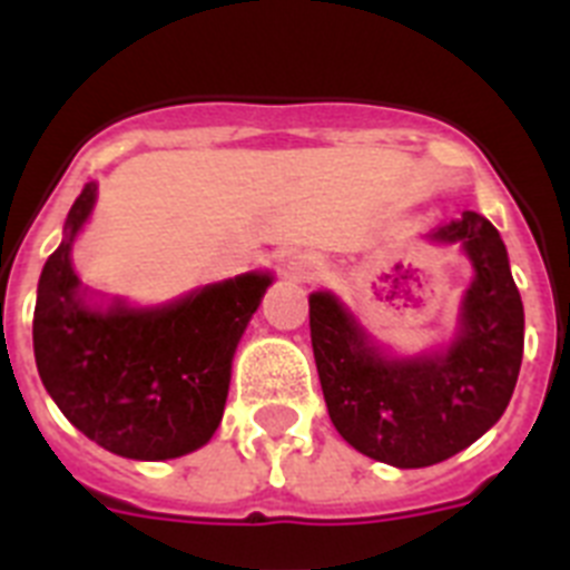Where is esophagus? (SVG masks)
I'll list each match as a JSON object with an SVG mask.
<instances>
[{"label":"esophagus","mask_w":570,"mask_h":570,"mask_svg":"<svg viewBox=\"0 0 570 570\" xmlns=\"http://www.w3.org/2000/svg\"><path fill=\"white\" fill-rule=\"evenodd\" d=\"M291 265H294V274H299L302 279H311V276L320 271V265H316V262H311V259H296V262H291Z\"/></svg>","instance_id":"obj_1"}]
</instances>
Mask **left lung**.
I'll list each match as a JSON object with an SVG mask.
<instances>
[{
	"instance_id": "left-lung-1",
	"label": "left lung",
	"mask_w": 570,
	"mask_h": 570,
	"mask_svg": "<svg viewBox=\"0 0 570 570\" xmlns=\"http://www.w3.org/2000/svg\"><path fill=\"white\" fill-rule=\"evenodd\" d=\"M473 262L462 331L445 356L382 360L340 302L311 294V345L334 428L376 462L425 468L480 440L520 376L525 314L500 234L465 210L434 234Z\"/></svg>"
}]
</instances>
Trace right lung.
Instances as JSON below:
<instances>
[{"mask_svg":"<svg viewBox=\"0 0 570 570\" xmlns=\"http://www.w3.org/2000/svg\"><path fill=\"white\" fill-rule=\"evenodd\" d=\"M94 199L90 183L39 276L33 354L42 385L70 425L110 454L148 462L190 454L223 422L236 342L271 276H236L159 311H90L70 245Z\"/></svg>","mask_w":570,"mask_h":570,"instance_id":"1","label":"right lung"}]
</instances>
